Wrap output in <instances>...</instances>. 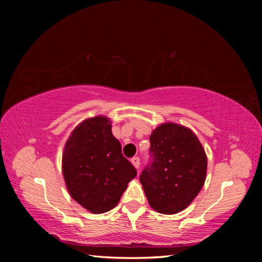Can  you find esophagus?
<instances>
[{
  "instance_id": "obj_1",
  "label": "esophagus",
  "mask_w": 262,
  "mask_h": 262,
  "mask_svg": "<svg viewBox=\"0 0 262 262\" xmlns=\"http://www.w3.org/2000/svg\"><path fill=\"white\" fill-rule=\"evenodd\" d=\"M132 164L135 166L136 170L139 171V168H140V158L139 157H133L132 158Z\"/></svg>"
}]
</instances>
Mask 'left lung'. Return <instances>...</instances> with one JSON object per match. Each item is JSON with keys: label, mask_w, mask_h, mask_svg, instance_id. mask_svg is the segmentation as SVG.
Wrapping results in <instances>:
<instances>
[{"label": "left lung", "mask_w": 262, "mask_h": 262, "mask_svg": "<svg viewBox=\"0 0 262 262\" xmlns=\"http://www.w3.org/2000/svg\"><path fill=\"white\" fill-rule=\"evenodd\" d=\"M152 162L140 181L150 207L165 215L187 208L203 187L207 156L198 136L189 128L165 122L150 135Z\"/></svg>", "instance_id": "left-lung-1"}]
</instances>
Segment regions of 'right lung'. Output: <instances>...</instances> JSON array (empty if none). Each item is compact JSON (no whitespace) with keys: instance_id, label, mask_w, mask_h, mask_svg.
Instances as JSON below:
<instances>
[{"instance_id":"1","label":"right lung","mask_w":262,"mask_h":262,"mask_svg":"<svg viewBox=\"0 0 262 262\" xmlns=\"http://www.w3.org/2000/svg\"><path fill=\"white\" fill-rule=\"evenodd\" d=\"M62 173L75 201L92 214L118 205L137 172L121 152L104 115L89 118L75 127L62 154Z\"/></svg>"}]
</instances>
